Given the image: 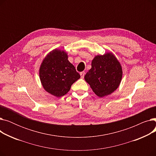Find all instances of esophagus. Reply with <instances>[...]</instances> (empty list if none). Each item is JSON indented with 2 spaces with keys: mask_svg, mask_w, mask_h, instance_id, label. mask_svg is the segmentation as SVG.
<instances>
[{
  "mask_svg": "<svg viewBox=\"0 0 156 156\" xmlns=\"http://www.w3.org/2000/svg\"><path fill=\"white\" fill-rule=\"evenodd\" d=\"M85 75V71H83V72H81V73H80V76H81V78H84Z\"/></svg>",
  "mask_w": 156,
  "mask_h": 156,
  "instance_id": "obj_1",
  "label": "esophagus"
}]
</instances>
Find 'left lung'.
<instances>
[{
  "label": "left lung",
  "mask_w": 156,
  "mask_h": 156,
  "mask_svg": "<svg viewBox=\"0 0 156 156\" xmlns=\"http://www.w3.org/2000/svg\"><path fill=\"white\" fill-rule=\"evenodd\" d=\"M122 76L120 62L112 52H107L94 57L92 68L87 73L85 80L97 96L103 97L116 90Z\"/></svg>",
  "instance_id": "obj_1"
}]
</instances>
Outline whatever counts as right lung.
Here are the masks:
<instances>
[{"mask_svg": "<svg viewBox=\"0 0 156 156\" xmlns=\"http://www.w3.org/2000/svg\"><path fill=\"white\" fill-rule=\"evenodd\" d=\"M68 59L66 52L54 49L46 55L40 65L39 75L44 88L57 97L66 94L71 85L80 78Z\"/></svg>", "mask_w": 156, "mask_h": 156, "instance_id": "obj_1", "label": "right lung"}]
</instances>
